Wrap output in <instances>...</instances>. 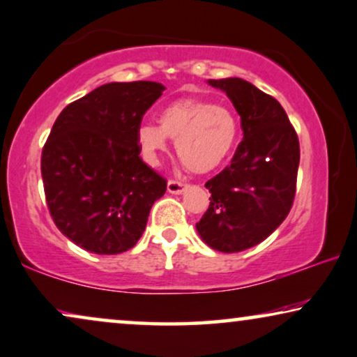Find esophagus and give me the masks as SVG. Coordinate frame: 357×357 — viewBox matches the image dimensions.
I'll list each match as a JSON object with an SVG mask.
<instances>
[{"label":"esophagus","instance_id":"obj_1","mask_svg":"<svg viewBox=\"0 0 357 357\" xmlns=\"http://www.w3.org/2000/svg\"><path fill=\"white\" fill-rule=\"evenodd\" d=\"M188 188L186 183L178 181V179H169L168 181V192L171 194H181L184 192V189Z\"/></svg>","mask_w":357,"mask_h":357}]
</instances>
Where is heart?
<instances>
[{
  "instance_id": "b5f03b06",
  "label": "heart",
  "mask_w": 357,
  "mask_h": 357,
  "mask_svg": "<svg viewBox=\"0 0 357 357\" xmlns=\"http://www.w3.org/2000/svg\"><path fill=\"white\" fill-rule=\"evenodd\" d=\"M168 137L176 140V153L192 173L215 169L231 153L238 139V121L225 106L202 99H179L160 114V126L142 123L137 130L142 155L156 165L168 149Z\"/></svg>"
}]
</instances>
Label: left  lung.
<instances>
[{
  "mask_svg": "<svg viewBox=\"0 0 357 357\" xmlns=\"http://www.w3.org/2000/svg\"><path fill=\"white\" fill-rule=\"evenodd\" d=\"M208 84L234 102L243 140L230 166L206 183L211 204L196 228L212 250L238 253L268 238L291 212L301 146L278 99L241 78Z\"/></svg>",
  "mask_w": 357,
  "mask_h": 357,
  "instance_id": "left-lung-1",
  "label": "left lung"
}]
</instances>
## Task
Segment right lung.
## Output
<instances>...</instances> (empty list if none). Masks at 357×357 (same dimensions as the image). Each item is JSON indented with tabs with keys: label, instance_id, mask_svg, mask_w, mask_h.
Here are the masks:
<instances>
[{
	"label": "right lung",
	"instance_id": "obj_1",
	"mask_svg": "<svg viewBox=\"0 0 357 357\" xmlns=\"http://www.w3.org/2000/svg\"><path fill=\"white\" fill-rule=\"evenodd\" d=\"M165 91L107 83L68 104L42 149L45 201L66 238L96 255L134 248L166 179L140 158L142 119Z\"/></svg>",
	"mask_w": 357,
	"mask_h": 357
}]
</instances>
